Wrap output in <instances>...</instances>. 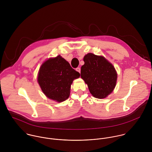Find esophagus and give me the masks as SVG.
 I'll use <instances>...</instances> for the list:
<instances>
[{
    "label": "esophagus",
    "instance_id": "34e87169",
    "mask_svg": "<svg viewBox=\"0 0 152 152\" xmlns=\"http://www.w3.org/2000/svg\"><path fill=\"white\" fill-rule=\"evenodd\" d=\"M76 71H78V72H80H80H81V68H80V67H77V68H76Z\"/></svg>",
    "mask_w": 152,
    "mask_h": 152
}]
</instances>
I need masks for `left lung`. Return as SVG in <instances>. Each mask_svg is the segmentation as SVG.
<instances>
[{
    "mask_svg": "<svg viewBox=\"0 0 152 152\" xmlns=\"http://www.w3.org/2000/svg\"><path fill=\"white\" fill-rule=\"evenodd\" d=\"M81 77L88 85L90 93L96 98H106L113 90L117 73L113 65L103 56L88 53L84 57Z\"/></svg>",
    "mask_w": 152,
    "mask_h": 152,
    "instance_id": "left-lung-1",
    "label": "left lung"
}]
</instances>
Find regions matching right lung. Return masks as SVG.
<instances>
[{"label": "right lung", "mask_w": 152, "mask_h": 152, "mask_svg": "<svg viewBox=\"0 0 152 152\" xmlns=\"http://www.w3.org/2000/svg\"><path fill=\"white\" fill-rule=\"evenodd\" d=\"M80 74L60 55L45 61L40 68L37 81L49 99L61 102L68 98L71 85Z\"/></svg>", "instance_id": "add662e5"}]
</instances>
